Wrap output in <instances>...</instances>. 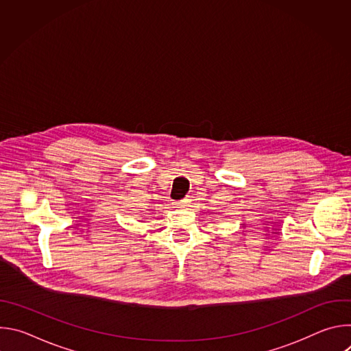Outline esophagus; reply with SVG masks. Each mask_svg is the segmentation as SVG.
I'll list each match as a JSON object with an SVG mask.
<instances>
[{
	"mask_svg": "<svg viewBox=\"0 0 351 351\" xmlns=\"http://www.w3.org/2000/svg\"><path fill=\"white\" fill-rule=\"evenodd\" d=\"M184 204H186V202H184V199H183V202H180V203H179V206H184Z\"/></svg>",
	"mask_w": 351,
	"mask_h": 351,
	"instance_id": "esophagus-1",
	"label": "esophagus"
}]
</instances>
